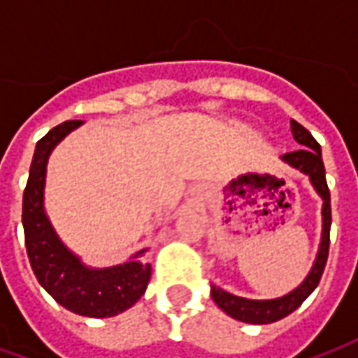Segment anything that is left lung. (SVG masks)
I'll list each match as a JSON object with an SVG mask.
<instances>
[{"instance_id": "obj_1", "label": "left lung", "mask_w": 358, "mask_h": 358, "mask_svg": "<svg viewBox=\"0 0 358 358\" xmlns=\"http://www.w3.org/2000/svg\"><path fill=\"white\" fill-rule=\"evenodd\" d=\"M292 134L293 140L297 141L301 149L285 153L282 155V161L289 164L295 171L303 172L310 182V186L315 187V192L322 199V234H320V245L318 253L315 257V263L308 270L305 280L301 282L295 289L285 293L282 297L274 299H248L240 297L234 293L224 292L222 287L210 285V295L213 301L218 307L224 310L226 315H230L236 320L248 324H270L276 322L284 316L292 315L295 308L299 307L303 301L307 299L310 293L315 292V287L320 282L324 266L328 261V249H330V226H331V209H330V189L326 184V171L322 163V151L318 141L310 136L307 128H303L299 122L292 120Z\"/></svg>"}]
</instances>
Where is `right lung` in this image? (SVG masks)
Listing matches in <instances>:
<instances>
[{"label": "right lung", "mask_w": 358, "mask_h": 358, "mask_svg": "<svg viewBox=\"0 0 358 358\" xmlns=\"http://www.w3.org/2000/svg\"><path fill=\"white\" fill-rule=\"evenodd\" d=\"M82 120H66L55 126L36 143L27 189L22 197V226L27 253L38 282L61 307L74 315L109 318L134 307L151 278V264L134 253L126 263L94 268L66 248L59 238L43 205L48 161L53 149L76 130Z\"/></svg>", "instance_id": "obj_1"}]
</instances>
